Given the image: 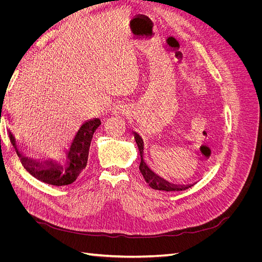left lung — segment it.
Instances as JSON below:
<instances>
[{
    "mask_svg": "<svg viewBox=\"0 0 262 262\" xmlns=\"http://www.w3.org/2000/svg\"><path fill=\"white\" fill-rule=\"evenodd\" d=\"M136 141L138 143V146H139V149H140V154H141L142 153L141 147H143V146L141 145L140 141L138 140L137 136H136ZM139 168H140V171H141L142 175H143L145 181L148 184V186L150 188L155 189V190H164V191H181V190H186L189 187H191V185H187V186L172 185V184H170V182L166 181L163 178H161L160 176L155 175V173L147 167L146 164L143 161V158H142V155H141V163H140Z\"/></svg>",
    "mask_w": 262,
    "mask_h": 262,
    "instance_id": "left-lung-1",
    "label": "left lung"
}]
</instances>
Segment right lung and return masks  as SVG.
<instances>
[{"mask_svg":"<svg viewBox=\"0 0 262 262\" xmlns=\"http://www.w3.org/2000/svg\"><path fill=\"white\" fill-rule=\"evenodd\" d=\"M100 123L99 119L95 118L81 125L67 154V162L64 166L52 160L37 161L30 157H24L18 150L16 141H15L11 132L10 139L18 157H20L24 168L31 176L52 186H67L74 182L77 176L86 167L93 134Z\"/></svg>","mask_w":262,"mask_h":262,"instance_id":"obj_1","label":"right lung"}]
</instances>
